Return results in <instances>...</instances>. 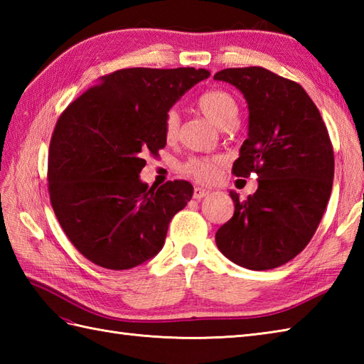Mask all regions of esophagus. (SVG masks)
<instances>
[{
    "instance_id": "1",
    "label": "esophagus",
    "mask_w": 364,
    "mask_h": 364,
    "mask_svg": "<svg viewBox=\"0 0 364 364\" xmlns=\"http://www.w3.org/2000/svg\"><path fill=\"white\" fill-rule=\"evenodd\" d=\"M211 194V189H208V188H196L194 189V198H197V200H200V198H205L206 196H210Z\"/></svg>"
}]
</instances>
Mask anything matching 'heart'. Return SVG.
<instances>
[{
  "label": "heart",
  "mask_w": 364,
  "mask_h": 364,
  "mask_svg": "<svg viewBox=\"0 0 364 364\" xmlns=\"http://www.w3.org/2000/svg\"><path fill=\"white\" fill-rule=\"evenodd\" d=\"M197 106L205 117L219 128L227 127L228 123L236 122L237 119V102L225 90L211 89L203 92L197 100ZM178 128H180V119H178L176 112H168L164 122L166 141H175ZM222 164V158H189L183 162L181 172L198 181L210 183L219 176Z\"/></svg>",
  "instance_id": "obj_1"
}]
</instances>
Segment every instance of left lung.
<instances>
[{"label": "left lung", "instance_id": "left-lung-1", "mask_svg": "<svg viewBox=\"0 0 364 364\" xmlns=\"http://www.w3.org/2000/svg\"><path fill=\"white\" fill-rule=\"evenodd\" d=\"M214 80L233 84L249 105V137L233 173L258 175L247 200L230 191L235 214L215 244L245 269L283 266L311 241L331 194L335 156L326 123L300 84L262 67L225 68Z\"/></svg>", "mask_w": 364, "mask_h": 364}]
</instances>
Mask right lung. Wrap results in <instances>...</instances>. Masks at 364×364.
<instances>
[{
	"instance_id": "add662e5",
	"label": "right lung",
	"mask_w": 364,
	"mask_h": 364,
	"mask_svg": "<svg viewBox=\"0 0 364 364\" xmlns=\"http://www.w3.org/2000/svg\"><path fill=\"white\" fill-rule=\"evenodd\" d=\"M205 68H122L67 106L48 153V192L64 233L89 261L136 267L162 249L168 223L192 198L189 181L142 183L144 156L166 146L170 107Z\"/></svg>"
}]
</instances>
